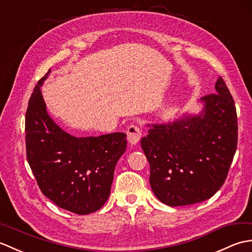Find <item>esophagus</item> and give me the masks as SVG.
Listing matches in <instances>:
<instances>
[{
  "mask_svg": "<svg viewBox=\"0 0 252 252\" xmlns=\"http://www.w3.org/2000/svg\"><path fill=\"white\" fill-rule=\"evenodd\" d=\"M141 138V129L137 125H131L127 128V139L130 144H137Z\"/></svg>",
  "mask_w": 252,
  "mask_h": 252,
  "instance_id": "1",
  "label": "esophagus"
}]
</instances>
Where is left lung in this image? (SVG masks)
Instances as JSON below:
<instances>
[{
	"instance_id": "left-lung-1",
	"label": "left lung",
	"mask_w": 252,
	"mask_h": 252,
	"mask_svg": "<svg viewBox=\"0 0 252 252\" xmlns=\"http://www.w3.org/2000/svg\"><path fill=\"white\" fill-rule=\"evenodd\" d=\"M215 94L200 98L198 115L152 124L141 147L150 164V184L171 207L204 202L219 191L237 148L235 102L221 76Z\"/></svg>"
}]
</instances>
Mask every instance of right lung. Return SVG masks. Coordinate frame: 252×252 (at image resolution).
Listing matches in <instances>:
<instances>
[{
	"label": "right lung",
	"mask_w": 252,
	"mask_h": 252,
	"mask_svg": "<svg viewBox=\"0 0 252 252\" xmlns=\"http://www.w3.org/2000/svg\"><path fill=\"white\" fill-rule=\"evenodd\" d=\"M37 82L26 113L27 158L42 193L77 215L99 210L110 196L117 160L125 153L126 133L76 138L56 124L46 111Z\"/></svg>",
	"instance_id": "obj_1"
}]
</instances>
